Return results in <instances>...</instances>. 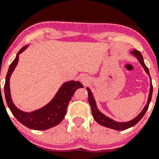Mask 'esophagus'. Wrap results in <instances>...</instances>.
<instances>
[{"mask_svg":"<svg viewBox=\"0 0 159 159\" xmlns=\"http://www.w3.org/2000/svg\"><path fill=\"white\" fill-rule=\"evenodd\" d=\"M81 80H82L84 83H87V81H88V79H87L86 77H83V78H81Z\"/></svg>","mask_w":159,"mask_h":159,"instance_id":"34e87169","label":"esophagus"}]
</instances>
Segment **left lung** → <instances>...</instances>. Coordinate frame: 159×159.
<instances>
[{
  "label": "left lung",
  "mask_w": 159,
  "mask_h": 159,
  "mask_svg": "<svg viewBox=\"0 0 159 159\" xmlns=\"http://www.w3.org/2000/svg\"><path fill=\"white\" fill-rule=\"evenodd\" d=\"M130 52H131V54L134 55V57L139 60V61L141 65L143 67V68H144V70L146 71V72L150 75L148 68H147L146 64L143 62V56H142V54L140 53V52L136 50V49H134V50H132ZM87 90H88V101H89V103L90 105H91V108H92V116H93V118L95 121L99 123V124L103 126V127H108V128L111 129H114V130H126V129L130 128V127H133V126H134L135 124H137V123L141 120L142 118L144 116V115H145V113L147 112V109H148L149 107V104H150V102H151L153 92V86L151 80V88H150V93H149L148 101H147V105L145 106V107L143 108V110L142 111L141 113H140L137 117L134 118V119H132V120H130V121L126 122V123H119V122L114 121L111 119L107 117V116H105L103 114L101 113V112L98 110V108H97L96 104H95V99H94L93 95H92L91 90H90L89 88H87Z\"/></svg>",
  "instance_id": "1"
}]
</instances>
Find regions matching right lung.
Here are the masks:
<instances>
[{
    "label": "right lung",
    "mask_w": 159,
    "mask_h": 159,
    "mask_svg": "<svg viewBox=\"0 0 159 159\" xmlns=\"http://www.w3.org/2000/svg\"><path fill=\"white\" fill-rule=\"evenodd\" d=\"M26 48L27 46L23 47L20 50L15 60L9 66L6 75V79H5V87H4L5 99H6L7 105L10 109L11 112L20 123L32 130H47V129L57 126L62 121L66 115L67 105L69 103L72 95H74L77 89L84 88V86L78 81L67 82L63 84L62 87L60 88L56 96L54 97V99L49 102L48 104L42 107L41 109H39V110L31 112V113L20 111L14 106L12 99H11L9 79H10L11 74L15 69L18 63L19 54L21 53Z\"/></svg>",
    "instance_id": "right-lung-1"
}]
</instances>
